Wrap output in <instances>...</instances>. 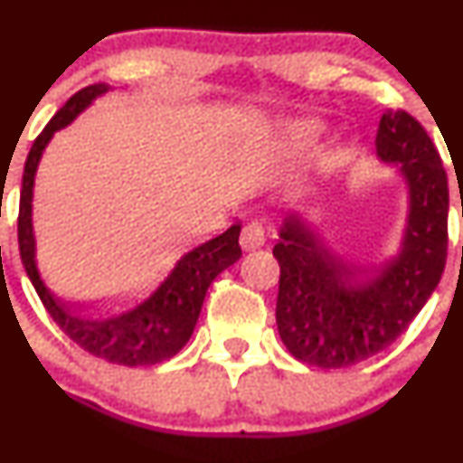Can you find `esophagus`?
<instances>
[{"label":"esophagus","mask_w":463,"mask_h":463,"mask_svg":"<svg viewBox=\"0 0 463 463\" xmlns=\"http://www.w3.org/2000/svg\"><path fill=\"white\" fill-rule=\"evenodd\" d=\"M266 241L264 235V226L260 222H249L244 228H241V235H240V244L244 250H255L261 249Z\"/></svg>","instance_id":"1"}]
</instances>
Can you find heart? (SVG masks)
<instances>
[{
  "mask_svg": "<svg viewBox=\"0 0 463 463\" xmlns=\"http://www.w3.org/2000/svg\"><path fill=\"white\" fill-rule=\"evenodd\" d=\"M320 125L314 120H279L270 128L269 147L270 152H293L302 145L318 138Z\"/></svg>",
  "mask_w": 463,
  "mask_h": 463,
  "instance_id": "heart-1",
  "label": "heart"
}]
</instances>
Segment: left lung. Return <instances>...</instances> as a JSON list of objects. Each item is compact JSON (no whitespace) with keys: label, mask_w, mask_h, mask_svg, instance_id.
I'll use <instances>...</instances> for the list:
<instances>
[{"label":"left lung","mask_w":463,"mask_h":463,"mask_svg":"<svg viewBox=\"0 0 463 463\" xmlns=\"http://www.w3.org/2000/svg\"><path fill=\"white\" fill-rule=\"evenodd\" d=\"M376 156L394 163L408 185V222L394 258L361 269L331 253L302 217L279 226L275 320L302 363L340 370L390 347L417 318L441 279L448 253V179L437 147L417 118L385 111Z\"/></svg>","instance_id":"left-lung-1"}]
</instances>
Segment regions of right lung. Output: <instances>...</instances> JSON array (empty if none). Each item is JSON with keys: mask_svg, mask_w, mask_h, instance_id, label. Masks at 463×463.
I'll return each mask as SVG.
<instances>
[{"mask_svg": "<svg viewBox=\"0 0 463 463\" xmlns=\"http://www.w3.org/2000/svg\"><path fill=\"white\" fill-rule=\"evenodd\" d=\"M107 91H109V85L98 82L73 93L33 143L24 165V176H22L20 217H17L20 255L42 305L73 343L80 345L93 356L116 363V365H156L184 349L202 314L205 291L213 279L241 258V226L232 223L222 235L190 249L165 275V279L134 305L105 311V314H82L55 298L40 278L35 264V235H33L31 219L35 172L53 134L73 123L98 96Z\"/></svg>", "mask_w": 463, "mask_h": 463, "instance_id": "1", "label": "right lung"}]
</instances>
